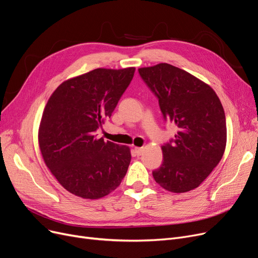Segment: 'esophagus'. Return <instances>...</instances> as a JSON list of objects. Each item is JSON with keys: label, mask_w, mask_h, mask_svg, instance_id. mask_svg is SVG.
I'll use <instances>...</instances> for the list:
<instances>
[{"label": "esophagus", "mask_w": 258, "mask_h": 258, "mask_svg": "<svg viewBox=\"0 0 258 258\" xmlns=\"http://www.w3.org/2000/svg\"><path fill=\"white\" fill-rule=\"evenodd\" d=\"M135 153L137 154V156H141L143 153V148H135Z\"/></svg>", "instance_id": "1"}]
</instances>
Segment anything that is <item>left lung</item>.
<instances>
[{
  "label": "left lung",
  "instance_id": "obj_1",
  "mask_svg": "<svg viewBox=\"0 0 258 258\" xmlns=\"http://www.w3.org/2000/svg\"><path fill=\"white\" fill-rule=\"evenodd\" d=\"M138 72L158 99L163 119L178 128L175 139L161 147L163 162L153 177L166 191H191L214 170L226 150V116L220 100L211 86L171 64Z\"/></svg>",
  "mask_w": 258,
  "mask_h": 258
}]
</instances>
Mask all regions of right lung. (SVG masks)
I'll use <instances>...</instances> for the list:
<instances>
[{"instance_id":"add662e5","label":"right lung","mask_w":258,"mask_h":258,"mask_svg":"<svg viewBox=\"0 0 258 258\" xmlns=\"http://www.w3.org/2000/svg\"><path fill=\"white\" fill-rule=\"evenodd\" d=\"M135 67L97 69L64 81L44 108L39 145L59 183L86 199L102 198L117 188L131 162L125 145L97 138L130 85Z\"/></svg>"}]
</instances>
